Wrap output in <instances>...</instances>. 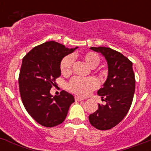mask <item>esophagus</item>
<instances>
[{
    "label": "esophagus",
    "instance_id": "1",
    "mask_svg": "<svg viewBox=\"0 0 151 151\" xmlns=\"http://www.w3.org/2000/svg\"><path fill=\"white\" fill-rule=\"evenodd\" d=\"M75 100L76 101H81V100H83V98L79 97V96H75Z\"/></svg>",
    "mask_w": 151,
    "mask_h": 151
}]
</instances>
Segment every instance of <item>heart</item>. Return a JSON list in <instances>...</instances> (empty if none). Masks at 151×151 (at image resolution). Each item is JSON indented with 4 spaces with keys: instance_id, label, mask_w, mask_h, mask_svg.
<instances>
[{
    "instance_id": "1",
    "label": "heart",
    "mask_w": 151,
    "mask_h": 151,
    "mask_svg": "<svg viewBox=\"0 0 151 151\" xmlns=\"http://www.w3.org/2000/svg\"><path fill=\"white\" fill-rule=\"evenodd\" d=\"M83 60L90 68H94L99 64V57L94 52H86L83 55ZM74 63V57L68 55L63 58L61 62V72L63 75H69L71 73L72 65ZM99 86L97 81L94 78H81L74 77L68 84V89L74 93L80 96H86L90 92L96 89Z\"/></svg>"
}]
</instances>
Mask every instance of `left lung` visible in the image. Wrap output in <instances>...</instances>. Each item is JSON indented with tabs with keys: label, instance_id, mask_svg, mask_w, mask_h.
I'll use <instances>...</instances> for the list:
<instances>
[{
	"label": "left lung",
	"instance_id": "1",
	"mask_svg": "<svg viewBox=\"0 0 151 151\" xmlns=\"http://www.w3.org/2000/svg\"><path fill=\"white\" fill-rule=\"evenodd\" d=\"M100 53L107 62L108 77L97 91L106 104L89 115L90 124L99 130H109L117 125L130 109L135 90L132 62L122 54L106 47H91Z\"/></svg>",
	"mask_w": 151,
	"mask_h": 151
}]
</instances>
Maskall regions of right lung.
Segmentation results:
<instances>
[{
	"mask_svg": "<svg viewBox=\"0 0 151 151\" xmlns=\"http://www.w3.org/2000/svg\"><path fill=\"white\" fill-rule=\"evenodd\" d=\"M77 48L46 42L32 48L23 58L19 76L21 99L27 112L42 126L55 127L62 123L75 101L74 96L65 90L59 96H53L50 90L61 75L62 59Z\"/></svg>",
	"mask_w": 151,
	"mask_h": 151,
	"instance_id": "right-lung-1",
	"label": "right lung"
}]
</instances>
